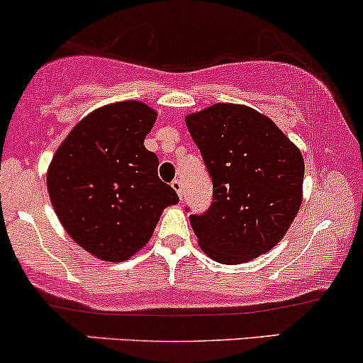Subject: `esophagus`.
Instances as JSON below:
<instances>
[{"mask_svg": "<svg viewBox=\"0 0 363 363\" xmlns=\"http://www.w3.org/2000/svg\"><path fill=\"white\" fill-rule=\"evenodd\" d=\"M171 186H173L174 192L180 195V199H183V185H182V182L180 180H173V182H171Z\"/></svg>", "mask_w": 363, "mask_h": 363, "instance_id": "34e87169", "label": "esophagus"}]
</instances>
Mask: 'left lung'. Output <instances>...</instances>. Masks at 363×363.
Wrapping results in <instances>:
<instances>
[{
	"instance_id": "left-lung-1",
	"label": "left lung",
	"mask_w": 363,
	"mask_h": 363,
	"mask_svg": "<svg viewBox=\"0 0 363 363\" xmlns=\"http://www.w3.org/2000/svg\"><path fill=\"white\" fill-rule=\"evenodd\" d=\"M213 177L214 202L190 216L203 254L243 264L276 247L303 201L300 149L269 116L245 104L216 103L185 116Z\"/></svg>"
}]
</instances>
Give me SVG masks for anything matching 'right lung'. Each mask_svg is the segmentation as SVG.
<instances>
[{"mask_svg": "<svg viewBox=\"0 0 363 363\" xmlns=\"http://www.w3.org/2000/svg\"><path fill=\"white\" fill-rule=\"evenodd\" d=\"M157 111L142 101L94 109L50 162L48 192L61 226L94 257L123 262L145 247L166 207L180 202L144 147Z\"/></svg>", "mask_w": 363, "mask_h": 363, "instance_id": "right-lung-1", "label": "right lung"}]
</instances>
